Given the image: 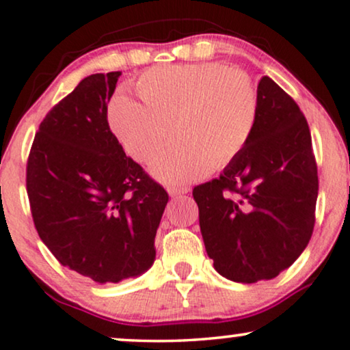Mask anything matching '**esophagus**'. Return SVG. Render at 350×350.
I'll list each match as a JSON object with an SVG mask.
<instances>
[{"mask_svg": "<svg viewBox=\"0 0 350 350\" xmlns=\"http://www.w3.org/2000/svg\"><path fill=\"white\" fill-rule=\"evenodd\" d=\"M167 191L170 196H182V195H187V193H189V188L188 187H168Z\"/></svg>", "mask_w": 350, "mask_h": 350, "instance_id": "1", "label": "esophagus"}]
</instances>
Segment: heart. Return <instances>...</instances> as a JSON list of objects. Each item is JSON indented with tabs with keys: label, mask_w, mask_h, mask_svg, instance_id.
Returning a JSON list of instances; mask_svg holds the SVG:
<instances>
[{
	"label": "heart",
	"mask_w": 350,
	"mask_h": 350,
	"mask_svg": "<svg viewBox=\"0 0 350 350\" xmlns=\"http://www.w3.org/2000/svg\"><path fill=\"white\" fill-rule=\"evenodd\" d=\"M141 103L116 97L109 126L128 155L150 163L163 183H187L221 168L243 150L258 120V92L247 72L215 63L172 64L144 72L135 85Z\"/></svg>",
	"instance_id": "1"
}]
</instances>
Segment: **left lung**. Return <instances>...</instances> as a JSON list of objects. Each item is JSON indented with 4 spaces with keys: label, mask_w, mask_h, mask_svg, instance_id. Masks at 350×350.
Listing matches in <instances>:
<instances>
[{
    "label": "left lung",
    "mask_w": 350,
    "mask_h": 350,
    "mask_svg": "<svg viewBox=\"0 0 350 350\" xmlns=\"http://www.w3.org/2000/svg\"><path fill=\"white\" fill-rule=\"evenodd\" d=\"M252 137L219 178L193 189L208 256L224 278L273 279L312 239L318 168L312 135L294 98L271 77L258 84Z\"/></svg>",
    "instance_id": "1"
}]
</instances>
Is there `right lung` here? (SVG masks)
I'll return each mask as SVG.
<instances>
[{"label": "right lung", "instance_id": "1", "mask_svg": "<svg viewBox=\"0 0 350 350\" xmlns=\"http://www.w3.org/2000/svg\"><path fill=\"white\" fill-rule=\"evenodd\" d=\"M120 71L90 75L46 113L27 159V196L43 243L98 284L148 271L168 195L126 157L107 103Z\"/></svg>", "mask_w": 350, "mask_h": 350}]
</instances>
